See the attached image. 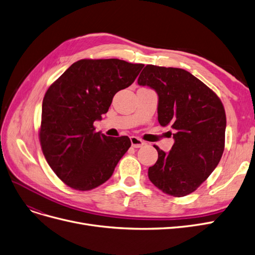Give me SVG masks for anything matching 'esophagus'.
Wrapping results in <instances>:
<instances>
[{
  "instance_id": "obj_1",
  "label": "esophagus",
  "mask_w": 255,
  "mask_h": 255,
  "mask_svg": "<svg viewBox=\"0 0 255 255\" xmlns=\"http://www.w3.org/2000/svg\"><path fill=\"white\" fill-rule=\"evenodd\" d=\"M130 143H131V146L136 147V148L141 147V146L144 145V142L142 141L140 138L135 137V136H131V137H130Z\"/></svg>"
}]
</instances>
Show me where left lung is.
I'll list each match as a JSON object with an SVG mask.
<instances>
[{
	"mask_svg": "<svg viewBox=\"0 0 255 255\" xmlns=\"http://www.w3.org/2000/svg\"><path fill=\"white\" fill-rule=\"evenodd\" d=\"M138 85L156 91L158 121L172 128L175 140L168 152L155 146L158 160L148 168V178L167 195L187 196L210 176L221 160L225 145V110L213 91L180 68L147 65Z\"/></svg>",
	"mask_w": 255,
	"mask_h": 255,
	"instance_id": "left-lung-1",
	"label": "left lung"
}]
</instances>
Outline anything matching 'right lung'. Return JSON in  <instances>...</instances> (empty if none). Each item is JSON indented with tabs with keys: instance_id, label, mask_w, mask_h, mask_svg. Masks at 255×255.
Instances as JSON below:
<instances>
[{
	"instance_id": "1",
	"label": "right lung",
	"mask_w": 255,
	"mask_h": 255,
	"mask_svg": "<svg viewBox=\"0 0 255 255\" xmlns=\"http://www.w3.org/2000/svg\"><path fill=\"white\" fill-rule=\"evenodd\" d=\"M143 67L117 58L80 59L48 89L39 141L48 164L68 186L90 190L113 175L130 140L95 131L93 124Z\"/></svg>"
}]
</instances>
